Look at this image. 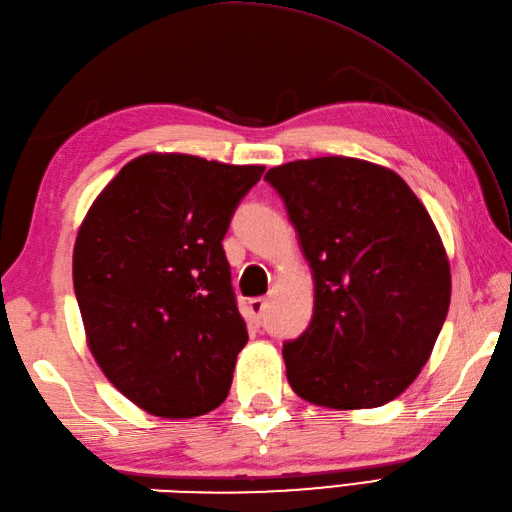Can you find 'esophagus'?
Returning <instances> with one entry per match:
<instances>
[{
    "instance_id": "esophagus-1",
    "label": "esophagus",
    "mask_w": 512,
    "mask_h": 512,
    "mask_svg": "<svg viewBox=\"0 0 512 512\" xmlns=\"http://www.w3.org/2000/svg\"><path fill=\"white\" fill-rule=\"evenodd\" d=\"M264 308H266V299H262V297H255V299L248 301V312H250V317L255 319V323L262 321Z\"/></svg>"
}]
</instances>
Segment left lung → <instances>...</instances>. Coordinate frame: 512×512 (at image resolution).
Returning a JSON list of instances; mask_svg holds the SVG:
<instances>
[{
    "label": "left lung",
    "instance_id": "left-lung-1",
    "mask_svg": "<svg viewBox=\"0 0 512 512\" xmlns=\"http://www.w3.org/2000/svg\"><path fill=\"white\" fill-rule=\"evenodd\" d=\"M284 200L314 279V314L284 345L303 400L372 409L427 365L451 303L449 257L429 211L398 173L323 156L266 173Z\"/></svg>",
    "mask_w": 512,
    "mask_h": 512
}]
</instances>
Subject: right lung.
<instances>
[{
  "label": "right lung",
  "instance_id": "obj_1",
  "mask_svg": "<svg viewBox=\"0 0 512 512\" xmlns=\"http://www.w3.org/2000/svg\"><path fill=\"white\" fill-rule=\"evenodd\" d=\"M264 169L143 154L79 226L72 279L88 347L151 416H204L228 396L248 332L222 239Z\"/></svg>",
  "mask_w": 512,
  "mask_h": 512
}]
</instances>
